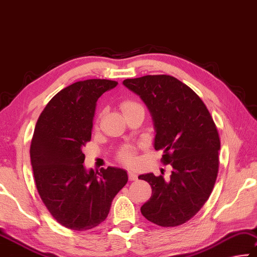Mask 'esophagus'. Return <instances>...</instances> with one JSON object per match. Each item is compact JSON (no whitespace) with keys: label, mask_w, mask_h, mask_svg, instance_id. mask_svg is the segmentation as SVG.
<instances>
[{"label":"esophagus","mask_w":257,"mask_h":257,"mask_svg":"<svg viewBox=\"0 0 257 257\" xmlns=\"http://www.w3.org/2000/svg\"><path fill=\"white\" fill-rule=\"evenodd\" d=\"M138 179V175L132 171H128V180L130 181H136Z\"/></svg>","instance_id":"34e87169"}]
</instances>
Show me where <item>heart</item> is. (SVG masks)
<instances>
[{"mask_svg":"<svg viewBox=\"0 0 257 257\" xmlns=\"http://www.w3.org/2000/svg\"><path fill=\"white\" fill-rule=\"evenodd\" d=\"M132 104H136V103L132 102V101H125V102L121 103L120 109L123 110L124 108L132 106ZM119 157H120L121 161H123L126 164H133L134 159H136V158H134V150H133L132 147H130V146L124 147V148L120 150Z\"/></svg>","mask_w":257,"mask_h":257,"instance_id":"obj_1","label":"heart"}]
</instances>
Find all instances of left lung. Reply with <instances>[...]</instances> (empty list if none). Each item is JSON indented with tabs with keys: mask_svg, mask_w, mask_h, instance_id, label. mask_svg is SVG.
I'll list each match as a JSON object with an SVG mask.
<instances>
[{
	"mask_svg": "<svg viewBox=\"0 0 257 257\" xmlns=\"http://www.w3.org/2000/svg\"><path fill=\"white\" fill-rule=\"evenodd\" d=\"M123 84L148 107L156 131L154 147L172 166L170 180L153 173L139 176L153 189L142 215L166 228L186 223L207 201L217 178L221 142L215 123L199 96L170 75H147Z\"/></svg>",
	"mask_w": 257,
	"mask_h": 257,
	"instance_id": "obj_1",
	"label": "left lung"
}]
</instances>
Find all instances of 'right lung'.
<instances>
[{
	"mask_svg": "<svg viewBox=\"0 0 257 257\" xmlns=\"http://www.w3.org/2000/svg\"><path fill=\"white\" fill-rule=\"evenodd\" d=\"M117 84L109 79L71 84L50 100L36 123L31 145L34 179L42 201L65 228H95L127 183L123 168L109 166L94 173L83 165L82 148L91 140L96 101Z\"/></svg>",
	"mask_w": 257,
	"mask_h": 257,
	"instance_id": "1",
	"label": "right lung"
}]
</instances>
